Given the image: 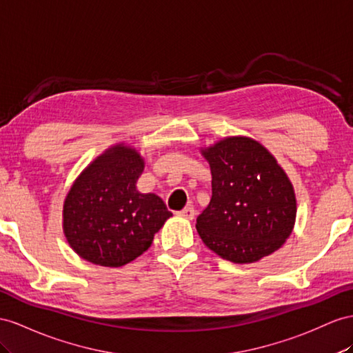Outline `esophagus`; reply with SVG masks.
<instances>
[{"mask_svg":"<svg viewBox=\"0 0 353 353\" xmlns=\"http://www.w3.org/2000/svg\"><path fill=\"white\" fill-rule=\"evenodd\" d=\"M195 214H196V210L194 209L192 205H188V207H185L182 212H179V216H182V218L189 219V221H192L195 218Z\"/></svg>","mask_w":353,"mask_h":353,"instance_id":"1","label":"esophagus"}]
</instances>
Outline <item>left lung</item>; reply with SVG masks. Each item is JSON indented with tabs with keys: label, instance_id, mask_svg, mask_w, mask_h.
Wrapping results in <instances>:
<instances>
[{
	"label": "left lung",
	"instance_id": "8db88e82",
	"mask_svg": "<svg viewBox=\"0 0 353 353\" xmlns=\"http://www.w3.org/2000/svg\"><path fill=\"white\" fill-rule=\"evenodd\" d=\"M201 155L212 171V200L196 218V231L216 255L252 264L276 252L296 218L294 186L277 159L246 135L225 137Z\"/></svg>",
	"mask_w": 353,
	"mask_h": 353
}]
</instances>
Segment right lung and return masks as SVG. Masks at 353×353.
Segmentation results:
<instances>
[{
    "mask_svg": "<svg viewBox=\"0 0 353 353\" xmlns=\"http://www.w3.org/2000/svg\"><path fill=\"white\" fill-rule=\"evenodd\" d=\"M143 170L137 149L119 143L74 180L62 209V230L80 258L95 265L122 267L150 248L171 213L158 195L137 189Z\"/></svg>",
    "mask_w": 353,
    "mask_h": 353,
    "instance_id": "obj_1",
    "label": "right lung"
}]
</instances>
